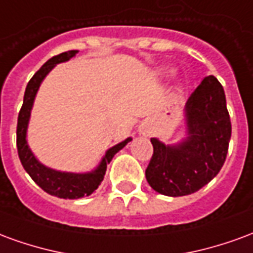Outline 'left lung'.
Listing matches in <instances>:
<instances>
[{
    "mask_svg": "<svg viewBox=\"0 0 253 253\" xmlns=\"http://www.w3.org/2000/svg\"><path fill=\"white\" fill-rule=\"evenodd\" d=\"M188 137L176 146L152 138L153 154L146 168L149 186L167 196L194 194L218 175L228 154L232 123L221 83L203 78L186 104Z\"/></svg>",
    "mask_w": 253,
    "mask_h": 253,
    "instance_id": "left-lung-1",
    "label": "left lung"
}]
</instances>
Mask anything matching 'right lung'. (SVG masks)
I'll return each instance as SVG.
<instances>
[{
  "label": "right lung",
  "mask_w": 253,
  "mask_h": 253,
  "mask_svg": "<svg viewBox=\"0 0 253 253\" xmlns=\"http://www.w3.org/2000/svg\"><path fill=\"white\" fill-rule=\"evenodd\" d=\"M76 52H77L76 50H72V51L62 52L59 55L52 57L34 74V77L31 78L27 88H25L24 101H23L21 110L19 112L17 131H16V134H17V139H16L17 153H19V159L24 167V169L27 170V173L32 177V180L35 181L42 190L46 191L47 194L58 196V198H63V199H78L83 196L90 195L104 179L107 165L110 164L112 157L131 141V138H127L126 141L118 143L114 148L107 150L104 159L101 160L99 167L89 173H66V172H58V170L50 169V168L41 164L35 159V156L32 154L28 145H27L25 135H27V126H28L31 108L34 104L36 92L41 86L43 78L46 77L52 67L57 63L69 61L70 58L76 55Z\"/></svg>",
  "instance_id": "right-lung-1"
}]
</instances>
